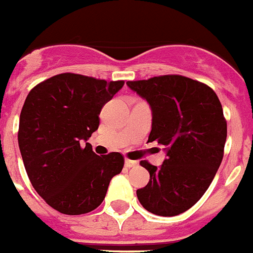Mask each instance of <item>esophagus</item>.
Instances as JSON below:
<instances>
[{
  "label": "esophagus",
  "mask_w": 253,
  "mask_h": 253,
  "mask_svg": "<svg viewBox=\"0 0 253 253\" xmlns=\"http://www.w3.org/2000/svg\"><path fill=\"white\" fill-rule=\"evenodd\" d=\"M138 166V162L130 161V159H125V167L126 168H134V167Z\"/></svg>",
  "instance_id": "obj_1"
}]
</instances>
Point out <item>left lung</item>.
<instances>
[{
    "label": "left lung",
    "instance_id": "1",
    "mask_svg": "<svg viewBox=\"0 0 253 253\" xmlns=\"http://www.w3.org/2000/svg\"><path fill=\"white\" fill-rule=\"evenodd\" d=\"M152 108L148 142L166 147L159 168L142 161L150 174L136 191L139 202L157 216L172 217L196 205L212 183L227 138L221 101L208 85L182 75L126 81Z\"/></svg>",
    "mask_w": 253,
    "mask_h": 253
}]
</instances>
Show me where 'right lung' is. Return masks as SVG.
<instances>
[{"mask_svg":"<svg viewBox=\"0 0 253 253\" xmlns=\"http://www.w3.org/2000/svg\"><path fill=\"white\" fill-rule=\"evenodd\" d=\"M124 81L64 73L37 84L20 115L18 147L29 179L60 213L91 212L105 198L109 183L124 167L113 152L96 155L85 143L99 128V114Z\"/></svg>","mask_w":253,"mask_h":253,"instance_id":"add662e5","label":"right lung"}]
</instances>
